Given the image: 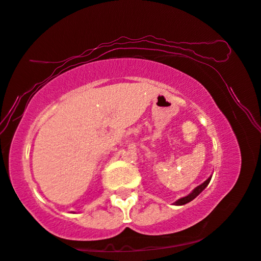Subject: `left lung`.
<instances>
[{"label": "left lung", "instance_id": "left-lung-1", "mask_svg": "<svg viewBox=\"0 0 261 261\" xmlns=\"http://www.w3.org/2000/svg\"><path fill=\"white\" fill-rule=\"evenodd\" d=\"M210 181H211V177H208V179H207V180L205 181V182L201 184V185H200V186L196 187L195 190H193V192H192L191 194H188L187 196H185V198H181V199L177 200V201H175V205L180 206V205H185V203L192 201V200H193L194 198H196V196H198L200 193H201V192H202L203 190H205L207 185L210 184Z\"/></svg>", "mask_w": 261, "mask_h": 261}]
</instances>
